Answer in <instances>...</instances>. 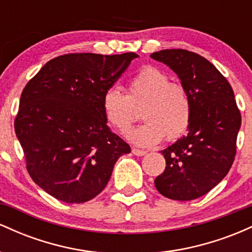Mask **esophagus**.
Instances as JSON below:
<instances>
[{
	"label": "esophagus",
	"mask_w": 252,
	"mask_h": 252,
	"mask_svg": "<svg viewBox=\"0 0 252 252\" xmlns=\"http://www.w3.org/2000/svg\"><path fill=\"white\" fill-rule=\"evenodd\" d=\"M132 154L136 155V156H143L147 154V152H144V150H141V149H137V148H132Z\"/></svg>",
	"instance_id": "34e87169"
}]
</instances>
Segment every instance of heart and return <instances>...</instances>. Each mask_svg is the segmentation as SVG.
Instances as JSON below:
<instances>
[{
  "instance_id": "b5f03b06",
  "label": "heart",
  "mask_w": 252,
  "mask_h": 252,
  "mask_svg": "<svg viewBox=\"0 0 252 252\" xmlns=\"http://www.w3.org/2000/svg\"><path fill=\"white\" fill-rule=\"evenodd\" d=\"M143 108L146 123L129 131L130 141L141 147L155 146L180 138L192 121V100L187 89L170 82L168 74L155 66H146L130 79L128 94L108 89L102 97L104 117L112 128L126 132Z\"/></svg>"
}]
</instances>
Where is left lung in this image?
I'll return each instance as SVG.
<instances>
[{"instance_id":"8db88e82","label":"left lung","mask_w":252,"mask_h":252,"mask_svg":"<svg viewBox=\"0 0 252 252\" xmlns=\"http://www.w3.org/2000/svg\"><path fill=\"white\" fill-rule=\"evenodd\" d=\"M150 57L178 74L192 100L189 132L161 150L166 168L155 187L173 200H193L217 186L232 166L241 112L226 78L204 57L186 50H162Z\"/></svg>"}]
</instances>
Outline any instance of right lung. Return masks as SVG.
<instances>
[{
  "instance_id": "right-lung-1",
  "label": "right lung",
  "mask_w": 252,
  "mask_h": 252,
  "mask_svg": "<svg viewBox=\"0 0 252 252\" xmlns=\"http://www.w3.org/2000/svg\"><path fill=\"white\" fill-rule=\"evenodd\" d=\"M136 53H70L42 66L20 98L15 132L37 186L70 204L105 189L120 156L131 152L108 126L102 97Z\"/></svg>"
}]
</instances>
